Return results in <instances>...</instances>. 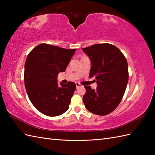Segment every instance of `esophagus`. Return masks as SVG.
<instances>
[{"label":"esophagus","instance_id":"esophagus-1","mask_svg":"<svg viewBox=\"0 0 155 155\" xmlns=\"http://www.w3.org/2000/svg\"><path fill=\"white\" fill-rule=\"evenodd\" d=\"M76 86H77V88H78V87H82V85H81L80 83H76Z\"/></svg>","mask_w":155,"mask_h":155}]
</instances>
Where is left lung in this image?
I'll use <instances>...</instances> for the list:
<instances>
[{
    "label": "left lung",
    "instance_id": "left-lung-1",
    "mask_svg": "<svg viewBox=\"0 0 155 155\" xmlns=\"http://www.w3.org/2000/svg\"><path fill=\"white\" fill-rule=\"evenodd\" d=\"M89 57L91 68L89 77L94 78L97 89L84 86L83 102L91 113L107 115L116 108L123 97L128 80L127 59L113 45L95 44L83 48Z\"/></svg>",
    "mask_w": 155,
    "mask_h": 155
}]
</instances>
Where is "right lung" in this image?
<instances>
[{
  "label": "right lung",
  "mask_w": 155,
  "mask_h": 155,
  "mask_svg": "<svg viewBox=\"0 0 155 155\" xmlns=\"http://www.w3.org/2000/svg\"><path fill=\"white\" fill-rule=\"evenodd\" d=\"M75 51L42 43L27 56L24 73L26 91L34 107L47 116L57 117L68 109L77 87L73 82L58 85L57 76L65 71Z\"/></svg>",
  "instance_id": "obj_1"
}]
</instances>
